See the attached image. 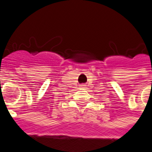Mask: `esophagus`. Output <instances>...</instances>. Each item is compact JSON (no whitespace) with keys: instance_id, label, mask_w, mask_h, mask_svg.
I'll use <instances>...</instances> for the list:
<instances>
[{"instance_id":"obj_1","label":"esophagus","mask_w":152,"mask_h":152,"mask_svg":"<svg viewBox=\"0 0 152 152\" xmlns=\"http://www.w3.org/2000/svg\"><path fill=\"white\" fill-rule=\"evenodd\" d=\"M84 86H85V85H82V86H81V87H82V88H85V87H84Z\"/></svg>"}]
</instances>
